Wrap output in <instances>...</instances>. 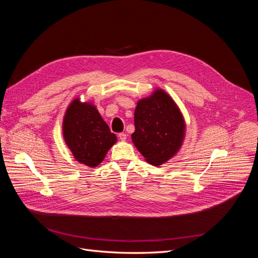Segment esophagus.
I'll use <instances>...</instances> for the list:
<instances>
[{
  "label": "esophagus",
  "mask_w": 258,
  "mask_h": 258,
  "mask_svg": "<svg viewBox=\"0 0 258 258\" xmlns=\"http://www.w3.org/2000/svg\"><path fill=\"white\" fill-rule=\"evenodd\" d=\"M118 138H119V140H121V141H126L127 135H126V134H123V132H121V134H119V135H118Z\"/></svg>",
  "instance_id": "1"
}]
</instances>
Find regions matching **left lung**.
Segmentation results:
<instances>
[{
    "label": "left lung",
    "mask_w": 258,
    "mask_h": 258,
    "mask_svg": "<svg viewBox=\"0 0 258 258\" xmlns=\"http://www.w3.org/2000/svg\"><path fill=\"white\" fill-rule=\"evenodd\" d=\"M132 142L147 162L160 166L182 146L186 124L178 106L168 93L156 89L138 101Z\"/></svg>",
    "instance_id": "obj_1"
}]
</instances>
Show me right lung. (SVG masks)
<instances>
[{
    "label": "right lung",
    "instance_id": "right-lung-1",
    "mask_svg": "<svg viewBox=\"0 0 258 258\" xmlns=\"http://www.w3.org/2000/svg\"><path fill=\"white\" fill-rule=\"evenodd\" d=\"M62 130L74 158L91 168L103 161L117 141L97 107L89 102H81L80 99H74L67 108Z\"/></svg>",
    "mask_w": 258,
    "mask_h": 258
}]
</instances>
